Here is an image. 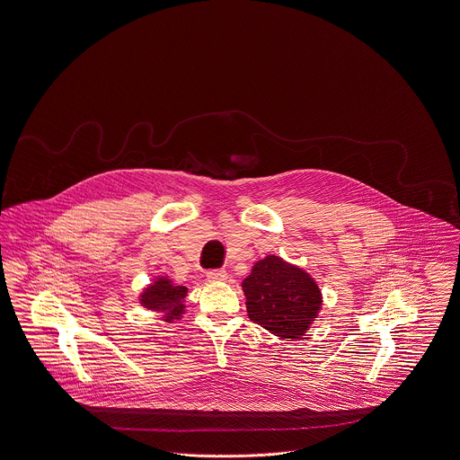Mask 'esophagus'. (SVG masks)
<instances>
[{"label":"esophagus","mask_w":460,"mask_h":460,"mask_svg":"<svg viewBox=\"0 0 460 460\" xmlns=\"http://www.w3.org/2000/svg\"><path fill=\"white\" fill-rule=\"evenodd\" d=\"M208 282H224L227 279V271L226 270H209L206 273Z\"/></svg>","instance_id":"obj_1"}]
</instances>
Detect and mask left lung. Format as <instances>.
Listing matches in <instances>:
<instances>
[{"label": "left lung", "mask_w": 460, "mask_h": 460, "mask_svg": "<svg viewBox=\"0 0 460 460\" xmlns=\"http://www.w3.org/2000/svg\"><path fill=\"white\" fill-rule=\"evenodd\" d=\"M242 288L251 321L282 339L305 335L323 305L315 280L279 255L257 261Z\"/></svg>", "instance_id": "8db88e82"}]
</instances>
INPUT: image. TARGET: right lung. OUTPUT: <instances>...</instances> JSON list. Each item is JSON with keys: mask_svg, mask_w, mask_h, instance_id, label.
Returning <instances> with one entry per match:
<instances>
[{"mask_svg": "<svg viewBox=\"0 0 460 460\" xmlns=\"http://www.w3.org/2000/svg\"><path fill=\"white\" fill-rule=\"evenodd\" d=\"M185 296L187 288L174 286L167 277H158L154 284L145 288L139 304L148 310L164 312V321L172 323L185 312Z\"/></svg>", "mask_w": 460, "mask_h": 460, "instance_id": "obj_1", "label": "right lung"}]
</instances>
